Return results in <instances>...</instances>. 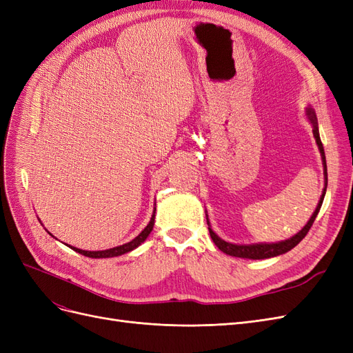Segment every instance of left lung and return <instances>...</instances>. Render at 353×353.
Masks as SVG:
<instances>
[{"mask_svg":"<svg viewBox=\"0 0 353 353\" xmlns=\"http://www.w3.org/2000/svg\"><path fill=\"white\" fill-rule=\"evenodd\" d=\"M306 116L307 119L311 121L312 126H314V137H315V141H316V145L319 148V153H321V157H323V166H324V179H325V187H324V191L321 194V199H319L318 201V206L315 209V212L312 213L311 219L307 221L306 225L299 231L297 234H294V236L292 239L288 240H284V241H279V243H256V244H232V243H228L225 240H222L221 237H218L215 232H213V230L210 228V223L208 221V225H209V234L210 237L213 240V243H215L218 245V249L223 253H227L230 256H236V258H244V259H268V258H274V256H279V254H283V253H287L288 250H292L293 248H296V245L301 243L305 236L307 234V231L311 230L312 223L318 215L319 209H321V205H323V200H324V196H325V191H327V162H325V153H324V147H323V143H321V138H319V131H318V122H316V114H315V110L309 105V108L306 109ZM208 219V218H206Z\"/></svg>","mask_w":353,"mask_h":353,"instance_id":"8db88e82","label":"left lung"}]
</instances>
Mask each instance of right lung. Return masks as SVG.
<instances>
[{"label":"right lung","instance_id":"obj_1","mask_svg":"<svg viewBox=\"0 0 353 353\" xmlns=\"http://www.w3.org/2000/svg\"><path fill=\"white\" fill-rule=\"evenodd\" d=\"M154 210H156V208H154ZM154 213H156V212H153L152 219H150V222L147 223V227H145L140 234H138V236H137L134 240H131L130 243H125V244H122V245H117V248H113V249L97 250V252L82 250V249H78V248H72V245H69V248H70L72 250H74V252H78V253L83 254V256H88V258H95V259H100V258H114V256L125 254V253H128V252H131V250L137 249L138 245H140L141 243L145 241V239L148 237V234L152 232L153 225H154Z\"/></svg>","mask_w":353,"mask_h":353}]
</instances>
